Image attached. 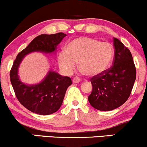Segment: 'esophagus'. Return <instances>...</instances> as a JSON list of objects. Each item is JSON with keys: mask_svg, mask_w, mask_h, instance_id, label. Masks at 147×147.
I'll list each match as a JSON object with an SVG mask.
<instances>
[{"mask_svg": "<svg viewBox=\"0 0 147 147\" xmlns=\"http://www.w3.org/2000/svg\"><path fill=\"white\" fill-rule=\"evenodd\" d=\"M81 81V79L79 78V77H74L73 79H72V82H73L74 84H77V83H79V82H80Z\"/></svg>", "mask_w": 147, "mask_h": 147, "instance_id": "34e87169", "label": "esophagus"}]
</instances>
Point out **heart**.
Segmentation results:
<instances>
[{
    "label": "heart",
    "mask_w": 147,
    "mask_h": 147,
    "mask_svg": "<svg viewBox=\"0 0 147 147\" xmlns=\"http://www.w3.org/2000/svg\"><path fill=\"white\" fill-rule=\"evenodd\" d=\"M114 57V49L108 42L80 36L74 38L67 45L65 50L59 52V68L66 74L72 73L79 61L81 70L90 77L102 75L109 69Z\"/></svg>",
    "instance_id": "b5f03b06"
}]
</instances>
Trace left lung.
<instances>
[{
  "label": "left lung",
  "mask_w": 147,
  "mask_h": 147,
  "mask_svg": "<svg viewBox=\"0 0 147 147\" xmlns=\"http://www.w3.org/2000/svg\"><path fill=\"white\" fill-rule=\"evenodd\" d=\"M115 58L113 66L90 79L92 92L88 102L95 109L109 111L126 102L136 79V70L130 50L117 38H113Z\"/></svg>",
  "instance_id": "obj_1"
}]
</instances>
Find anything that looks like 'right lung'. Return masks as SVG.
Here are the masks:
<instances>
[{"instance_id":"obj_1","label":"right lung","mask_w":147,"mask_h":147,"mask_svg":"<svg viewBox=\"0 0 147 147\" xmlns=\"http://www.w3.org/2000/svg\"><path fill=\"white\" fill-rule=\"evenodd\" d=\"M66 36L59 32L41 34L34 38L28 46L18 54L10 71V81L19 102L34 113L47 115L60 109L67 88L72 84L69 77H63L49 70L44 79L36 84H27L19 79L18 68L26 55L32 52L55 54L57 46Z\"/></svg>"}]
</instances>
